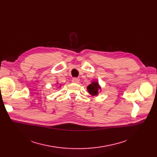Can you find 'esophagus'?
I'll use <instances>...</instances> for the list:
<instances>
[{"label":"esophagus","instance_id":"1","mask_svg":"<svg viewBox=\"0 0 157 157\" xmlns=\"http://www.w3.org/2000/svg\"><path fill=\"white\" fill-rule=\"evenodd\" d=\"M72 81L73 82V83H79V79L78 78H74L72 80Z\"/></svg>","mask_w":157,"mask_h":157}]
</instances>
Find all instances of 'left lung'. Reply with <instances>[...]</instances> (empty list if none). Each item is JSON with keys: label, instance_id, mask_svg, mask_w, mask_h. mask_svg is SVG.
Returning a JSON list of instances; mask_svg holds the SVG:
<instances>
[{"label": "left lung", "instance_id": "8db88e82", "mask_svg": "<svg viewBox=\"0 0 157 157\" xmlns=\"http://www.w3.org/2000/svg\"><path fill=\"white\" fill-rule=\"evenodd\" d=\"M87 90H88V92H89V94L94 96V95H98V90H101V87H100L99 85H98V82L94 81V82H92L91 84L87 86Z\"/></svg>", "mask_w": 157, "mask_h": 157}]
</instances>
